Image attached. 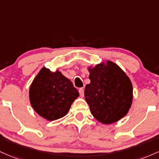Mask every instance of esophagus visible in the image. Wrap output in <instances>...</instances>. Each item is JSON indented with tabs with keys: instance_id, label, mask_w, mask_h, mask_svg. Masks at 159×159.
Here are the masks:
<instances>
[{
	"instance_id": "34e87169",
	"label": "esophagus",
	"mask_w": 159,
	"mask_h": 159,
	"mask_svg": "<svg viewBox=\"0 0 159 159\" xmlns=\"http://www.w3.org/2000/svg\"><path fill=\"white\" fill-rule=\"evenodd\" d=\"M79 92H80V96H81V97H83V95H84V89L80 88L79 89Z\"/></svg>"
}]
</instances>
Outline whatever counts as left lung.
<instances>
[{
    "label": "left lung",
    "mask_w": 159,
    "mask_h": 159,
    "mask_svg": "<svg viewBox=\"0 0 159 159\" xmlns=\"http://www.w3.org/2000/svg\"><path fill=\"white\" fill-rule=\"evenodd\" d=\"M89 71L91 82L85 86L84 93L92 116L106 125L123 118L133 100V87L129 77L110 61L90 67Z\"/></svg>",
    "instance_id": "1"
}]
</instances>
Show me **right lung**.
Masks as SVG:
<instances>
[{"instance_id":"right-lung-1","label":"right lung","mask_w":159,"mask_h":159,"mask_svg":"<svg viewBox=\"0 0 159 159\" xmlns=\"http://www.w3.org/2000/svg\"><path fill=\"white\" fill-rule=\"evenodd\" d=\"M80 94L72 82L59 70L43 67L29 89L31 107L43 118L53 121L65 116Z\"/></svg>"}]
</instances>
